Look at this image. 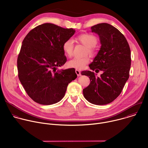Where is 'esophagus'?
<instances>
[{
    "instance_id": "1",
    "label": "esophagus",
    "mask_w": 148,
    "mask_h": 148,
    "mask_svg": "<svg viewBox=\"0 0 148 148\" xmlns=\"http://www.w3.org/2000/svg\"><path fill=\"white\" fill-rule=\"evenodd\" d=\"M75 73H76V74H77V75L78 76H80V75H81V72L79 71V70H75Z\"/></svg>"
}]
</instances>
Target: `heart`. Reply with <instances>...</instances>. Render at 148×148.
<instances>
[{
	"instance_id": "1",
	"label": "heart",
	"mask_w": 148,
	"mask_h": 148,
	"mask_svg": "<svg viewBox=\"0 0 148 148\" xmlns=\"http://www.w3.org/2000/svg\"><path fill=\"white\" fill-rule=\"evenodd\" d=\"M79 43L87 47L86 54L93 56L95 54V47L98 43L97 38L91 34H82L77 38ZM62 50L68 57H71L74 50V43L72 39L66 40L62 45ZM90 61V57L87 56L81 58H74L69 62V66L71 67L81 70L88 64Z\"/></svg>"
}]
</instances>
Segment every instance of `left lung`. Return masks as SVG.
<instances>
[{"instance_id": "left-lung-1", "label": "left lung", "mask_w": 148, "mask_h": 148, "mask_svg": "<svg viewBox=\"0 0 148 148\" xmlns=\"http://www.w3.org/2000/svg\"><path fill=\"white\" fill-rule=\"evenodd\" d=\"M98 34L101 47L89 67L98 73L83 71L81 75L88 76L90 85L83 90L84 97L95 105L108 104L121 93L129 78L131 64V50L125 36L115 27L108 23H99L91 28Z\"/></svg>"}]
</instances>
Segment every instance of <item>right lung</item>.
Masks as SVG:
<instances>
[{"mask_svg": "<svg viewBox=\"0 0 148 148\" xmlns=\"http://www.w3.org/2000/svg\"><path fill=\"white\" fill-rule=\"evenodd\" d=\"M75 30L51 23L40 25L25 37L17 65L19 80L27 95L42 105L56 103L64 97L69 84L77 75L74 68L59 70L67 58L64 42Z\"/></svg>", "mask_w": 148, "mask_h": 148, "instance_id": "obj_1", "label": "right lung"}]
</instances>
